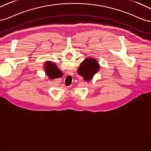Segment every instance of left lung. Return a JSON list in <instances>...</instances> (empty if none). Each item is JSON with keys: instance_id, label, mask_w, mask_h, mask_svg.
<instances>
[{"instance_id": "8db88e82", "label": "left lung", "mask_w": 151, "mask_h": 151, "mask_svg": "<svg viewBox=\"0 0 151 151\" xmlns=\"http://www.w3.org/2000/svg\"><path fill=\"white\" fill-rule=\"evenodd\" d=\"M99 62L94 58H86L82 61L77 70L78 73L83 78L85 81H88L93 79L94 75L99 73L100 70Z\"/></svg>"}]
</instances>
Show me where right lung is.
Returning a JSON list of instances; mask_svg holds the SVG:
<instances>
[{
	"label": "right lung",
	"instance_id": "add662e5",
	"mask_svg": "<svg viewBox=\"0 0 151 151\" xmlns=\"http://www.w3.org/2000/svg\"><path fill=\"white\" fill-rule=\"evenodd\" d=\"M43 68H45V73L50 79L54 80L59 78L63 76V72L58 68L55 63L51 61H46L44 63Z\"/></svg>",
	"mask_w": 151,
	"mask_h": 151
}]
</instances>
